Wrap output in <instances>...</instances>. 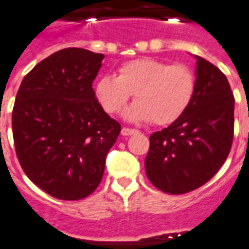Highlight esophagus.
<instances>
[{
    "instance_id": "obj_1",
    "label": "esophagus",
    "mask_w": 249,
    "mask_h": 249,
    "mask_svg": "<svg viewBox=\"0 0 249 249\" xmlns=\"http://www.w3.org/2000/svg\"><path fill=\"white\" fill-rule=\"evenodd\" d=\"M137 132H139V130L132 129V128H123V129H121V135L130 136V135H135V133H137Z\"/></svg>"
}]
</instances>
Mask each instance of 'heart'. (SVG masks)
Returning a JSON list of instances; mask_svg holds the SVG:
<instances>
[{
  "mask_svg": "<svg viewBox=\"0 0 249 249\" xmlns=\"http://www.w3.org/2000/svg\"><path fill=\"white\" fill-rule=\"evenodd\" d=\"M195 90L196 77L191 68L155 58L125 62L117 76L104 74L94 84V94L105 112H120L135 93L137 101L126 109L125 117L152 120L157 125L176 121L189 107Z\"/></svg>",
  "mask_w": 249,
  "mask_h": 249,
  "instance_id": "obj_1",
  "label": "heart"
}]
</instances>
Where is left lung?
Listing matches in <instances>:
<instances>
[{
  "mask_svg": "<svg viewBox=\"0 0 249 249\" xmlns=\"http://www.w3.org/2000/svg\"><path fill=\"white\" fill-rule=\"evenodd\" d=\"M196 58V90L187 110L168 128L152 133L146 176L157 189L181 195L213 178L230 155L235 98L219 68Z\"/></svg>",
  "mask_w": 249,
  "mask_h": 249,
  "instance_id": "left-lung-1",
  "label": "left lung"
}]
</instances>
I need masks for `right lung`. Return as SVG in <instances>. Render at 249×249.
<instances>
[{
	"mask_svg": "<svg viewBox=\"0 0 249 249\" xmlns=\"http://www.w3.org/2000/svg\"><path fill=\"white\" fill-rule=\"evenodd\" d=\"M103 58L81 48L58 51L38 62L17 92V159L37 187L60 200H80L98 187L121 130L92 88Z\"/></svg>",
	"mask_w": 249,
	"mask_h": 249,
	"instance_id": "add662e5",
	"label": "right lung"
}]
</instances>
